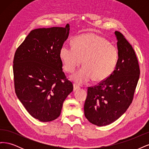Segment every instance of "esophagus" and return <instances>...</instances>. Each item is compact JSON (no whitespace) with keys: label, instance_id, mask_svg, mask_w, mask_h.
I'll use <instances>...</instances> for the list:
<instances>
[{"label":"esophagus","instance_id":"obj_1","mask_svg":"<svg viewBox=\"0 0 149 149\" xmlns=\"http://www.w3.org/2000/svg\"><path fill=\"white\" fill-rule=\"evenodd\" d=\"M79 88V85H78L77 84H76V83L73 84V90H74V91H76V89H78Z\"/></svg>","mask_w":149,"mask_h":149}]
</instances>
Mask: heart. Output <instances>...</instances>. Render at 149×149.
<instances>
[{"mask_svg": "<svg viewBox=\"0 0 149 149\" xmlns=\"http://www.w3.org/2000/svg\"><path fill=\"white\" fill-rule=\"evenodd\" d=\"M73 46L65 44L60 54L66 71L71 73L83 60L84 66L71 76L78 84H84L92 78L102 81L113 73L118 60V50L106 38L94 34L78 36Z\"/></svg>", "mask_w": 149, "mask_h": 149, "instance_id": "1", "label": "heart"}]
</instances>
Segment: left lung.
I'll return each mask as SVG.
<instances>
[{
	"label": "left lung",
	"instance_id": "1",
	"mask_svg": "<svg viewBox=\"0 0 149 149\" xmlns=\"http://www.w3.org/2000/svg\"><path fill=\"white\" fill-rule=\"evenodd\" d=\"M118 60L109 78L88 87L84 102V116L97 126L109 125L118 119L132 103L140 76L137 58L124 36L115 31Z\"/></svg>",
	"mask_w": 149,
	"mask_h": 149
}]
</instances>
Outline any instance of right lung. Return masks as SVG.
Here are the masks:
<instances>
[{"label": "right lung", "mask_w": 149, "mask_h": 149, "mask_svg": "<svg viewBox=\"0 0 149 149\" xmlns=\"http://www.w3.org/2000/svg\"><path fill=\"white\" fill-rule=\"evenodd\" d=\"M69 33V24L35 29L15 52L13 71L16 95L29 113L40 121L58 118L63 103L73 89L63 71L60 54Z\"/></svg>", "instance_id": "obj_1"}]
</instances>
